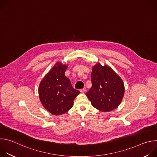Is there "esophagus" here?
I'll list each match as a JSON object with an SVG mask.
<instances>
[{
    "mask_svg": "<svg viewBox=\"0 0 157 157\" xmlns=\"http://www.w3.org/2000/svg\"><path fill=\"white\" fill-rule=\"evenodd\" d=\"M85 91H86V89H85V88H82V89H80V92H81V93H84Z\"/></svg>",
    "mask_w": 157,
    "mask_h": 157,
    "instance_id": "34e87169",
    "label": "esophagus"
}]
</instances>
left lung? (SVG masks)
I'll use <instances>...</instances> for the list:
<instances>
[{
    "label": "left lung",
    "instance_id": "left-lung-1",
    "mask_svg": "<svg viewBox=\"0 0 157 157\" xmlns=\"http://www.w3.org/2000/svg\"><path fill=\"white\" fill-rule=\"evenodd\" d=\"M92 87L86 93L93 107L102 112L117 108L124 95L122 79L109 66L98 63L93 67Z\"/></svg>",
    "mask_w": 157,
    "mask_h": 157
}]
</instances>
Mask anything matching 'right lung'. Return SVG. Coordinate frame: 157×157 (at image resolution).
Here are the masks:
<instances>
[{
  "instance_id": "1",
  "label": "right lung",
  "mask_w": 157,
  "mask_h": 157,
  "mask_svg": "<svg viewBox=\"0 0 157 157\" xmlns=\"http://www.w3.org/2000/svg\"><path fill=\"white\" fill-rule=\"evenodd\" d=\"M67 68L66 64L56 63L39 86L40 101L43 107L53 115L59 116L68 111L73 105L74 99L79 94L64 75Z\"/></svg>"
}]
</instances>
